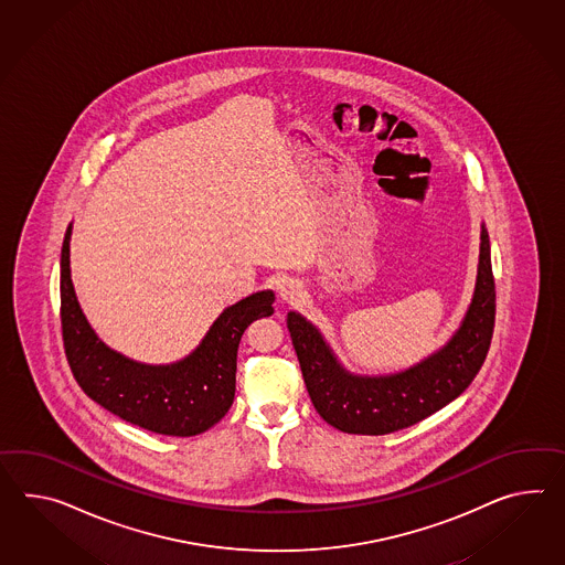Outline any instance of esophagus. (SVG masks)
<instances>
[{"instance_id": "esophagus-1", "label": "esophagus", "mask_w": 565, "mask_h": 565, "mask_svg": "<svg viewBox=\"0 0 565 565\" xmlns=\"http://www.w3.org/2000/svg\"><path fill=\"white\" fill-rule=\"evenodd\" d=\"M277 296L284 303H296L302 296V286L298 279L294 277H281L277 281Z\"/></svg>"}]
</instances>
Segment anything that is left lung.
<instances>
[{"mask_svg": "<svg viewBox=\"0 0 565 565\" xmlns=\"http://www.w3.org/2000/svg\"><path fill=\"white\" fill-rule=\"evenodd\" d=\"M495 289L490 238L482 224L473 298L454 337L439 351L390 375L351 373L322 332L300 312H288V329L317 413L351 435H387L413 427L454 402L480 372L494 332Z\"/></svg>", "mask_w": 565, "mask_h": 565, "instance_id": "left-lung-1", "label": "left lung"}]
</instances>
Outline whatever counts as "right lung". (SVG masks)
I'll list each match as a JSON object with an SVG mask.
<instances>
[{
	"label": "right lung",
	"instance_id": "obj_1",
	"mask_svg": "<svg viewBox=\"0 0 565 565\" xmlns=\"http://www.w3.org/2000/svg\"><path fill=\"white\" fill-rule=\"evenodd\" d=\"M67 226L61 250V324L71 372L89 398L126 423L169 437H193L233 406L236 351L253 320L271 317L276 294L255 291L224 308L190 355L151 365L104 343L77 302L71 281Z\"/></svg>",
	"mask_w": 565,
	"mask_h": 565
}]
</instances>
